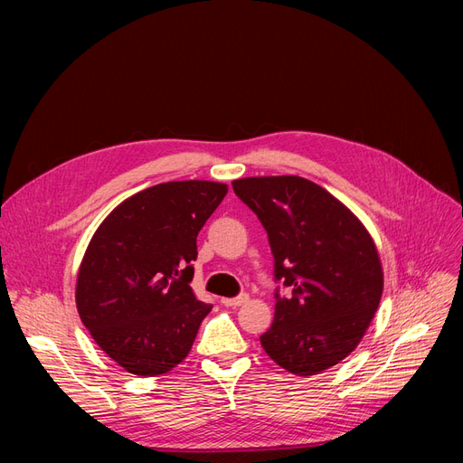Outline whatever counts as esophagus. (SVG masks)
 I'll list each match as a JSON object with an SVG mask.
<instances>
[{
    "label": "esophagus",
    "instance_id": "34e87169",
    "mask_svg": "<svg viewBox=\"0 0 463 463\" xmlns=\"http://www.w3.org/2000/svg\"><path fill=\"white\" fill-rule=\"evenodd\" d=\"M248 300H250V295L248 293H241L236 298H222V304L227 306V307H238L241 304H246Z\"/></svg>",
    "mask_w": 463,
    "mask_h": 463
}]
</instances>
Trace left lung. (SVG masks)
I'll return each mask as SVG.
<instances>
[{
  "label": "left lung",
  "instance_id": "obj_1",
  "mask_svg": "<svg viewBox=\"0 0 463 463\" xmlns=\"http://www.w3.org/2000/svg\"><path fill=\"white\" fill-rule=\"evenodd\" d=\"M260 219L274 255V323L260 345L283 370L317 375L349 356L383 295L377 248L360 219L321 185L300 176L232 182Z\"/></svg>",
  "mask_w": 463,
  "mask_h": 463
}]
</instances>
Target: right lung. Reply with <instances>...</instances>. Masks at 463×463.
I'll return each instance as SVG.
<instances>
[{"instance_id":"right-lung-1","label":"right lung","mask_w":463,"mask_h":463,"mask_svg":"<svg viewBox=\"0 0 463 463\" xmlns=\"http://www.w3.org/2000/svg\"><path fill=\"white\" fill-rule=\"evenodd\" d=\"M225 194L219 182L159 184L118 204L91 236L77 309L95 344L126 372L163 375L189 354L212 309L189 285L197 236Z\"/></svg>"}]
</instances>
